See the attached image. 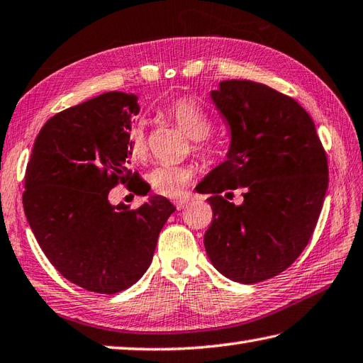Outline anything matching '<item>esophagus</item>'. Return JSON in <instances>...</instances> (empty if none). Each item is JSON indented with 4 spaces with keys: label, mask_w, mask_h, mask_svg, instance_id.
Listing matches in <instances>:
<instances>
[{
    "label": "esophagus",
    "mask_w": 363,
    "mask_h": 363,
    "mask_svg": "<svg viewBox=\"0 0 363 363\" xmlns=\"http://www.w3.org/2000/svg\"><path fill=\"white\" fill-rule=\"evenodd\" d=\"M189 202H191L189 197H180V199H177L174 203H175L177 208L182 210V208H184V207H188Z\"/></svg>",
    "instance_id": "34e87169"
}]
</instances>
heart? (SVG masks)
Here are the masks:
<instances>
[{
	"mask_svg": "<svg viewBox=\"0 0 363 363\" xmlns=\"http://www.w3.org/2000/svg\"><path fill=\"white\" fill-rule=\"evenodd\" d=\"M166 115L191 139L199 140L196 145L199 152H207V147L201 139L210 134L211 120L199 102L188 96L179 98L166 107ZM128 147L134 160H142L147 155V135L142 125H135L131 129ZM191 179H193V169L188 166H174V164H161L148 174L150 186L158 194L166 197H180Z\"/></svg>",
	"mask_w": 363,
	"mask_h": 363,
	"instance_id": "b5f03b06",
	"label": "heart"
}]
</instances>
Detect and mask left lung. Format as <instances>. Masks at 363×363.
Wrapping results in <instances>:
<instances>
[{"mask_svg":"<svg viewBox=\"0 0 363 363\" xmlns=\"http://www.w3.org/2000/svg\"><path fill=\"white\" fill-rule=\"evenodd\" d=\"M211 99L230 128V147L196 188L211 194L205 251L229 279L261 283L308 245L329 184L327 155L308 112L270 86L224 80ZM238 187L244 203L225 201Z\"/></svg>","mask_w":363,"mask_h":363,"instance_id":"obj_1","label":"left lung"}]
</instances>
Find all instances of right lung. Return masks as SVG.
I'll return each instance as SVG.
<instances>
[{"label":"right lung","mask_w":363,"mask_h":363,"mask_svg":"<svg viewBox=\"0 0 363 363\" xmlns=\"http://www.w3.org/2000/svg\"><path fill=\"white\" fill-rule=\"evenodd\" d=\"M139 111L138 96L123 91L66 108L40 128L26 166L23 208L34 237L61 275L91 292L117 294L139 281L175 211L162 196L133 210L108 202L120 183L139 196L150 191L128 167Z\"/></svg>","instance_id":"right-lung-1"}]
</instances>
